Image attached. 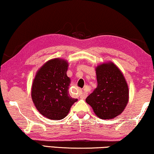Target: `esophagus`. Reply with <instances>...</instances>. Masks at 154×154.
Wrapping results in <instances>:
<instances>
[{
	"instance_id": "esophagus-1",
	"label": "esophagus",
	"mask_w": 154,
	"mask_h": 154,
	"mask_svg": "<svg viewBox=\"0 0 154 154\" xmlns=\"http://www.w3.org/2000/svg\"><path fill=\"white\" fill-rule=\"evenodd\" d=\"M79 95H80V97H81V99H85L86 97H87V93L86 92H81L79 93Z\"/></svg>"
}]
</instances>
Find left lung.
<instances>
[{
  "label": "left lung",
  "mask_w": 154,
  "mask_h": 154,
  "mask_svg": "<svg viewBox=\"0 0 154 154\" xmlns=\"http://www.w3.org/2000/svg\"><path fill=\"white\" fill-rule=\"evenodd\" d=\"M97 87L86 98L94 112L102 119L121 114L128 102V84L120 69L109 62L96 68Z\"/></svg>",
  "instance_id": "1"
}]
</instances>
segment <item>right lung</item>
<instances>
[{
    "label": "right lung",
    "instance_id": "add662e5",
    "mask_svg": "<svg viewBox=\"0 0 154 154\" xmlns=\"http://www.w3.org/2000/svg\"><path fill=\"white\" fill-rule=\"evenodd\" d=\"M68 63L53 59L39 69L33 80L31 97L38 111L52 120L63 119L77 99L69 93L70 79L67 76Z\"/></svg>",
    "mask_w": 154,
    "mask_h": 154
}]
</instances>
